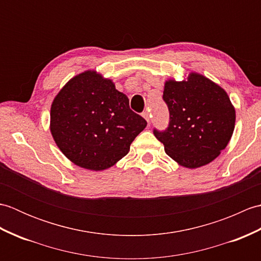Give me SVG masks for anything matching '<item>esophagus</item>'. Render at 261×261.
I'll use <instances>...</instances> for the list:
<instances>
[{
	"label": "esophagus",
	"instance_id": "esophagus-1",
	"mask_svg": "<svg viewBox=\"0 0 261 261\" xmlns=\"http://www.w3.org/2000/svg\"><path fill=\"white\" fill-rule=\"evenodd\" d=\"M142 116L147 120L148 124H150V114H149V112H147V111H145V112L142 113Z\"/></svg>",
	"mask_w": 261,
	"mask_h": 261
}]
</instances>
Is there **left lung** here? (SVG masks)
Wrapping results in <instances>:
<instances>
[{"label": "left lung", "mask_w": 261, "mask_h": 261, "mask_svg": "<svg viewBox=\"0 0 261 261\" xmlns=\"http://www.w3.org/2000/svg\"><path fill=\"white\" fill-rule=\"evenodd\" d=\"M163 99L169 123L163 131L153 129V135L175 162L187 168L201 167L228 146L236 111L223 88L192 73L186 82H166Z\"/></svg>", "instance_id": "1"}]
</instances>
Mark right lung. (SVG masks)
<instances>
[{"instance_id": "right-lung-1", "label": "right lung", "mask_w": 261, "mask_h": 261, "mask_svg": "<svg viewBox=\"0 0 261 261\" xmlns=\"http://www.w3.org/2000/svg\"><path fill=\"white\" fill-rule=\"evenodd\" d=\"M146 125L112 81L91 70L71 79L50 110L57 146L70 162L91 170L107 169L123 158Z\"/></svg>"}]
</instances>
